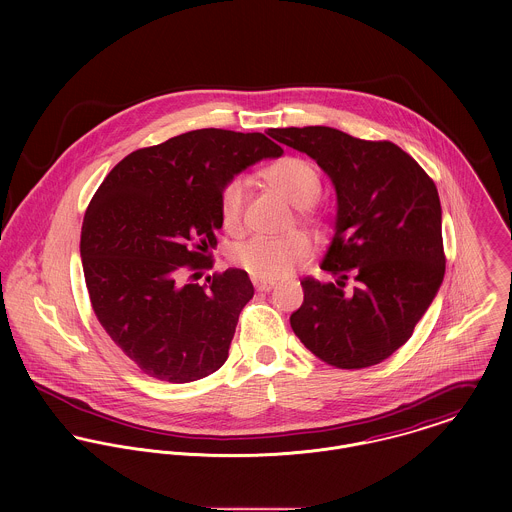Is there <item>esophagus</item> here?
<instances>
[{
    "label": "esophagus",
    "instance_id": "1",
    "mask_svg": "<svg viewBox=\"0 0 512 512\" xmlns=\"http://www.w3.org/2000/svg\"><path fill=\"white\" fill-rule=\"evenodd\" d=\"M274 286H276L274 282H264V280H256V282H254V288H256V292H270Z\"/></svg>",
    "mask_w": 512,
    "mask_h": 512
}]
</instances>
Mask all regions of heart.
I'll use <instances>...</instances> for the list:
<instances>
[{
    "label": "heart",
    "mask_w": 512,
    "mask_h": 512,
    "mask_svg": "<svg viewBox=\"0 0 512 512\" xmlns=\"http://www.w3.org/2000/svg\"><path fill=\"white\" fill-rule=\"evenodd\" d=\"M266 183L297 207L299 219L323 228L325 219L311 205L321 193V179L315 167L301 157H282L264 169ZM248 181L234 175L224 181L219 193V215L228 232H240L244 224ZM313 256V242L303 232L286 236H252L232 248V262L248 276L264 282L290 276Z\"/></svg>",
    "instance_id": "heart-1"
}]
</instances>
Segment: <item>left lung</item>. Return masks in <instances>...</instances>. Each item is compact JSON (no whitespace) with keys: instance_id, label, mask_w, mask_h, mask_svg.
I'll list each match as a JSON object with an SVG mask.
<instances>
[{"instance_id":"1","label":"left lung","mask_w":512,"mask_h":512,"mask_svg":"<svg viewBox=\"0 0 512 512\" xmlns=\"http://www.w3.org/2000/svg\"><path fill=\"white\" fill-rule=\"evenodd\" d=\"M268 134L313 157L337 191L335 236L321 262L337 280H301L293 333L327 365H378L412 337L445 274L436 183L386 140H359L327 126Z\"/></svg>"}]
</instances>
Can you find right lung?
Listing matches in <instances>:
<instances>
[{"label":"right lung","mask_w":512,"mask_h":512,"mask_svg":"<svg viewBox=\"0 0 512 512\" xmlns=\"http://www.w3.org/2000/svg\"><path fill=\"white\" fill-rule=\"evenodd\" d=\"M284 149L260 132L193 130L126 155L94 193L80 234L86 290L118 349L157 380L205 378L228 359L254 286L215 272L220 187Z\"/></svg>","instance_id":"1"}]
</instances>
